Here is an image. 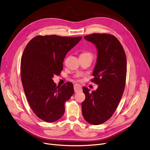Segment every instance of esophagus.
<instances>
[{"label":"esophagus","instance_id":"obj_1","mask_svg":"<svg viewBox=\"0 0 150 150\" xmlns=\"http://www.w3.org/2000/svg\"><path fill=\"white\" fill-rule=\"evenodd\" d=\"M74 91H75V93L82 91L81 85H80L79 84H77V83L75 84L74 85Z\"/></svg>","mask_w":150,"mask_h":150}]
</instances>
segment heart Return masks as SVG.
<instances>
[{
  "mask_svg": "<svg viewBox=\"0 0 150 150\" xmlns=\"http://www.w3.org/2000/svg\"><path fill=\"white\" fill-rule=\"evenodd\" d=\"M81 55H89V56H91V54L90 53H88V52H85V53H82Z\"/></svg>",
  "mask_w": 150,
  "mask_h": 150,
  "instance_id": "heart-1",
  "label": "heart"
}]
</instances>
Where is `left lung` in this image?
Segmentation results:
<instances>
[{
	"mask_svg": "<svg viewBox=\"0 0 150 150\" xmlns=\"http://www.w3.org/2000/svg\"><path fill=\"white\" fill-rule=\"evenodd\" d=\"M84 38L97 49L91 81L98 87L91 93L88 88L82 87L85 99L82 103V113L87 122L97 125L112 117L122 98L126 78V57L120 41L113 35L94 33Z\"/></svg>",
	"mask_w": 150,
	"mask_h": 150,
	"instance_id": "obj_1",
	"label": "left lung"
}]
</instances>
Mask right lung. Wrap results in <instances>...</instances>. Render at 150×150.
Segmentation results:
<instances>
[{"mask_svg":"<svg viewBox=\"0 0 150 150\" xmlns=\"http://www.w3.org/2000/svg\"><path fill=\"white\" fill-rule=\"evenodd\" d=\"M81 37L37 35L26 46L21 61V78L31 109L47 122L59 120L65 112V103L74 93L71 82L57 86L52 79L60 75L67 53Z\"/></svg>","mask_w":150,"mask_h":150,"instance_id":"right-lung-1","label":"right lung"}]
</instances>
